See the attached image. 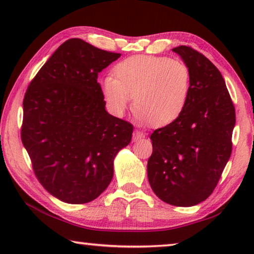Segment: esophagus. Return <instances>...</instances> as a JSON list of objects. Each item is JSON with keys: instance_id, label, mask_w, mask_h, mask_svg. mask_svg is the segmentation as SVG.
<instances>
[{"instance_id": "obj_1", "label": "esophagus", "mask_w": 254, "mask_h": 254, "mask_svg": "<svg viewBox=\"0 0 254 254\" xmlns=\"http://www.w3.org/2000/svg\"><path fill=\"white\" fill-rule=\"evenodd\" d=\"M145 134L143 132H141L140 130H134L133 132V141H139V140H142L144 139Z\"/></svg>"}]
</instances>
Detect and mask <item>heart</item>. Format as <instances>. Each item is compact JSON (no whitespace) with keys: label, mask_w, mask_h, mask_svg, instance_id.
I'll use <instances>...</instances> for the list:
<instances>
[{"label":"heart","mask_w":254,"mask_h":254,"mask_svg":"<svg viewBox=\"0 0 254 254\" xmlns=\"http://www.w3.org/2000/svg\"><path fill=\"white\" fill-rule=\"evenodd\" d=\"M190 70L182 60L133 56L118 63L112 77L101 80L105 105L122 117L133 98V110L142 123L165 127L180 118L190 93Z\"/></svg>","instance_id":"obj_1"}]
</instances>
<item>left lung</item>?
<instances>
[{
	"mask_svg": "<svg viewBox=\"0 0 254 254\" xmlns=\"http://www.w3.org/2000/svg\"><path fill=\"white\" fill-rule=\"evenodd\" d=\"M190 70V93L178 120L154 130L148 179L167 204L189 207L208 198L232 153L235 109L214 64L191 47L173 49Z\"/></svg>",
	"mask_w": 254,
	"mask_h": 254,
	"instance_id": "1",
	"label": "left lung"
}]
</instances>
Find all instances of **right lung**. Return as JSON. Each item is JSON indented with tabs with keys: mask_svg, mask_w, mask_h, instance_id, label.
I'll list each match as a JSON object with an SVG mask.
<instances>
[{
	"mask_svg": "<svg viewBox=\"0 0 254 254\" xmlns=\"http://www.w3.org/2000/svg\"><path fill=\"white\" fill-rule=\"evenodd\" d=\"M121 54L72 38L30 81L21 140L47 191L68 204L97 198L113 178V159L133 126L105 111L98 72Z\"/></svg>",
	"mask_w": 254,
	"mask_h": 254,
	"instance_id": "obj_1",
	"label": "right lung"
}]
</instances>
